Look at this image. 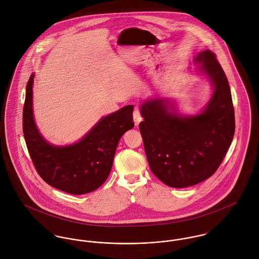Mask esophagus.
<instances>
[{
    "label": "esophagus",
    "mask_w": 259,
    "mask_h": 259,
    "mask_svg": "<svg viewBox=\"0 0 259 259\" xmlns=\"http://www.w3.org/2000/svg\"><path fill=\"white\" fill-rule=\"evenodd\" d=\"M134 121H135V124L138 126L139 124H140V122L143 120V117H142V115H141V112L139 110H136V111H134Z\"/></svg>",
    "instance_id": "obj_1"
}]
</instances>
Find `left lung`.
<instances>
[{
  "instance_id": "1",
  "label": "left lung",
  "mask_w": 259,
  "mask_h": 259,
  "mask_svg": "<svg viewBox=\"0 0 259 259\" xmlns=\"http://www.w3.org/2000/svg\"><path fill=\"white\" fill-rule=\"evenodd\" d=\"M193 73L205 76L211 95L194 114L179 111L169 98H148L141 104L140 131L152 174L170 187L185 188L210 178L219 168L234 135L230 88L215 55L194 56Z\"/></svg>"
}]
</instances>
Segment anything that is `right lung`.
Here are the masks:
<instances>
[{
    "label": "right lung",
    "instance_id": "add662e5",
    "mask_svg": "<svg viewBox=\"0 0 259 259\" xmlns=\"http://www.w3.org/2000/svg\"><path fill=\"white\" fill-rule=\"evenodd\" d=\"M31 74L26 88L23 131L27 148L37 174L55 188L71 194L92 192L111 172L118 142L135 126L132 105L103 116L80 140L71 145L49 143L39 133L34 116Z\"/></svg>",
    "mask_w": 259,
    "mask_h": 259
}]
</instances>
